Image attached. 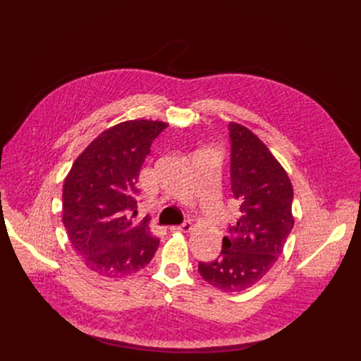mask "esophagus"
<instances>
[{
  "label": "esophagus",
  "mask_w": 361,
  "mask_h": 361,
  "mask_svg": "<svg viewBox=\"0 0 361 361\" xmlns=\"http://www.w3.org/2000/svg\"><path fill=\"white\" fill-rule=\"evenodd\" d=\"M171 231H181V233H188L192 230V224L191 223H183L180 226H174L170 228Z\"/></svg>",
  "instance_id": "obj_1"
}]
</instances>
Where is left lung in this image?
<instances>
[{"mask_svg": "<svg viewBox=\"0 0 361 361\" xmlns=\"http://www.w3.org/2000/svg\"><path fill=\"white\" fill-rule=\"evenodd\" d=\"M231 191L241 217L230 226L221 252L198 263L200 276L223 291H243L260 281L277 262L290 235L293 185L267 145L247 127L228 126Z\"/></svg>", "mask_w": 361, "mask_h": 361, "instance_id": "left-lung-1", "label": "left lung"}]
</instances>
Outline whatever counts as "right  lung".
Masks as SVG:
<instances>
[{"instance_id":"1","label":"right lung","mask_w":361,"mask_h":361,"mask_svg":"<svg viewBox=\"0 0 361 361\" xmlns=\"http://www.w3.org/2000/svg\"><path fill=\"white\" fill-rule=\"evenodd\" d=\"M163 121L130 120L102 131L64 180L63 223L84 264L102 277L144 269L160 240L135 221L138 174Z\"/></svg>"}]
</instances>
